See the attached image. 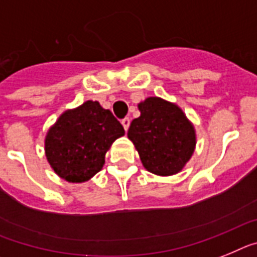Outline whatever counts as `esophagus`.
Listing matches in <instances>:
<instances>
[{"label": "esophagus", "mask_w": 257, "mask_h": 257, "mask_svg": "<svg viewBox=\"0 0 257 257\" xmlns=\"http://www.w3.org/2000/svg\"><path fill=\"white\" fill-rule=\"evenodd\" d=\"M121 124L122 126H124V131H128L129 129V125H131V119L129 117H125V119H122L121 120Z\"/></svg>", "instance_id": "obj_1"}]
</instances>
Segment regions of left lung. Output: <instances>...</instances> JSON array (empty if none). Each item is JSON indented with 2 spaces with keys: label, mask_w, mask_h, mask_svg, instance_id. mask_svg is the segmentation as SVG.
<instances>
[{
  "label": "left lung",
  "mask_w": 257,
  "mask_h": 257,
  "mask_svg": "<svg viewBox=\"0 0 257 257\" xmlns=\"http://www.w3.org/2000/svg\"><path fill=\"white\" fill-rule=\"evenodd\" d=\"M141 116L131 122L128 138L142 166L158 176L181 172L193 156L196 133L193 122L176 103L149 97L138 103Z\"/></svg>",
  "instance_id": "8db88e82"
}]
</instances>
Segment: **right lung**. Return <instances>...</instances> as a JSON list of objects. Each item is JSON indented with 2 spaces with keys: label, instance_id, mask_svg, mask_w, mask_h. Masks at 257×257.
Instances as JSON below:
<instances>
[{
  "label": "right lung",
  "instance_id": "obj_1",
  "mask_svg": "<svg viewBox=\"0 0 257 257\" xmlns=\"http://www.w3.org/2000/svg\"><path fill=\"white\" fill-rule=\"evenodd\" d=\"M124 135L110 110L97 101H86L64 111L50 126L45 137L46 159L66 181H89L103 168L111 145Z\"/></svg>",
  "mask_w": 257,
  "mask_h": 257
}]
</instances>
